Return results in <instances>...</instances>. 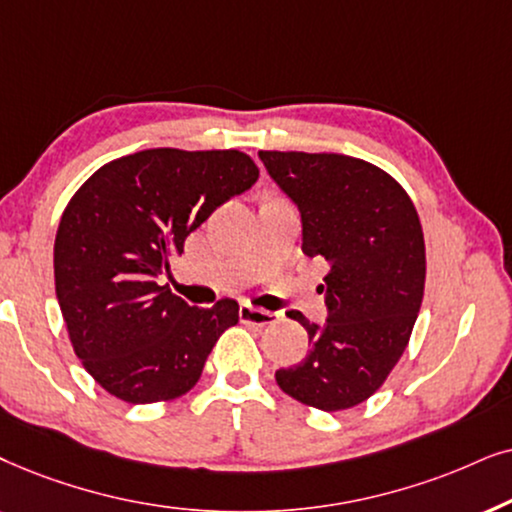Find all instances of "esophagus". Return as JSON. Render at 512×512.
I'll return each instance as SVG.
<instances>
[{"mask_svg":"<svg viewBox=\"0 0 512 512\" xmlns=\"http://www.w3.org/2000/svg\"><path fill=\"white\" fill-rule=\"evenodd\" d=\"M238 316H241L243 323H248V325H271L278 320V313L255 309V306H250V304H241Z\"/></svg>","mask_w":512,"mask_h":512,"instance_id":"34e87169","label":"esophagus"}]
</instances>
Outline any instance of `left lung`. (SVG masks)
Masks as SVG:
<instances>
[{"mask_svg": "<svg viewBox=\"0 0 512 512\" xmlns=\"http://www.w3.org/2000/svg\"><path fill=\"white\" fill-rule=\"evenodd\" d=\"M302 215V250L327 262V320L309 323L302 363L276 370L299 403L323 412L365 403L403 356L426 283L424 231L391 175L346 154L260 152Z\"/></svg>", "mask_w": 512, "mask_h": 512, "instance_id": "obj_1", "label": "left lung"}]
</instances>
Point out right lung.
I'll return each instance as SVG.
<instances>
[{"instance_id":"obj_1","label":"right lung","mask_w":512,"mask_h":512,"mask_svg":"<svg viewBox=\"0 0 512 512\" xmlns=\"http://www.w3.org/2000/svg\"><path fill=\"white\" fill-rule=\"evenodd\" d=\"M260 177L238 149H145L109 161L67 203L53 245L56 295L86 372L131 405L199 381L238 304L189 306L159 285L187 236Z\"/></svg>"}]
</instances>
